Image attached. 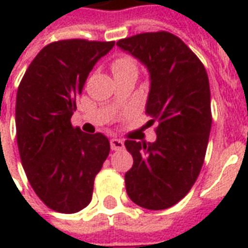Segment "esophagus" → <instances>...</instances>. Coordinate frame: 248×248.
Returning <instances> with one entry per match:
<instances>
[{
  "label": "esophagus",
  "instance_id": "1",
  "mask_svg": "<svg viewBox=\"0 0 248 248\" xmlns=\"http://www.w3.org/2000/svg\"><path fill=\"white\" fill-rule=\"evenodd\" d=\"M110 146H111V150L117 151V150H122L124 147V140H118V138H113L110 140Z\"/></svg>",
  "mask_w": 248,
  "mask_h": 248
}]
</instances>
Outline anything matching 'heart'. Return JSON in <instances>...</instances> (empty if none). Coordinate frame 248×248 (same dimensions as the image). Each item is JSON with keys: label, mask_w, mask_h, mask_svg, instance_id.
Segmentation results:
<instances>
[{"label": "heart", "mask_w": 248, "mask_h": 248, "mask_svg": "<svg viewBox=\"0 0 248 248\" xmlns=\"http://www.w3.org/2000/svg\"><path fill=\"white\" fill-rule=\"evenodd\" d=\"M111 69H113L114 76L124 74V73H135V74H138V62L135 61L133 57L121 56L117 60H114Z\"/></svg>", "instance_id": "heart-1"}]
</instances>
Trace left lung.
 <instances>
[{"instance_id":"left-lung-1","label":"left lung","mask_w":248,"mask_h":248,"mask_svg":"<svg viewBox=\"0 0 248 248\" xmlns=\"http://www.w3.org/2000/svg\"><path fill=\"white\" fill-rule=\"evenodd\" d=\"M117 45L150 73L146 114L149 124L158 122L155 142H124L134 159L124 174L126 191L140 207L165 210L186 197L204 162L213 122L207 73L169 31L140 33Z\"/></svg>"}]
</instances>
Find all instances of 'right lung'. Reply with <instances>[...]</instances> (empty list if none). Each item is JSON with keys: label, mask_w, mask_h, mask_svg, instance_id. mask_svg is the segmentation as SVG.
<instances>
[{"label": "right lung", "mask_w": 248, "mask_h": 248, "mask_svg": "<svg viewBox=\"0 0 248 248\" xmlns=\"http://www.w3.org/2000/svg\"><path fill=\"white\" fill-rule=\"evenodd\" d=\"M114 44L51 42L19 82L16 127L22 167L38 198L58 213H78L90 203L95 175L110 153L105 135L85 134L70 119L89 73Z\"/></svg>", "instance_id": "1"}]
</instances>
